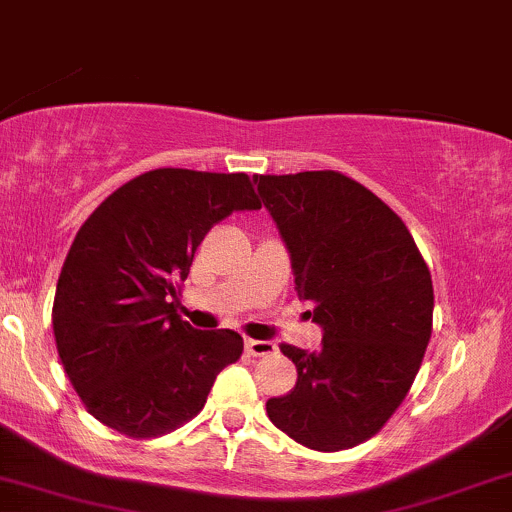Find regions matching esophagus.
<instances>
[{
	"label": "esophagus",
	"mask_w": 512,
	"mask_h": 512,
	"mask_svg": "<svg viewBox=\"0 0 512 512\" xmlns=\"http://www.w3.org/2000/svg\"><path fill=\"white\" fill-rule=\"evenodd\" d=\"M245 351H248L250 356H272L276 346L274 342H267V339H248V342H245Z\"/></svg>",
	"instance_id": "obj_1"
}]
</instances>
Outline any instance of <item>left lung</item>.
<instances>
[{
    "instance_id": "obj_1",
    "label": "left lung",
    "mask_w": 512,
    "mask_h": 512,
    "mask_svg": "<svg viewBox=\"0 0 512 512\" xmlns=\"http://www.w3.org/2000/svg\"><path fill=\"white\" fill-rule=\"evenodd\" d=\"M257 192L313 303L320 349L281 344L296 387L267 402L272 424L317 452L373 438L407 397L433 330V281L409 228L337 170L260 175Z\"/></svg>"
}]
</instances>
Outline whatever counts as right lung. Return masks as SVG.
<instances>
[{
    "mask_svg": "<svg viewBox=\"0 0 512 512\" xmlns=\"http://www.w3.org/2000/svg\"><path fill=\"white\" fill-rule=\"evenodd\" d=\"M260 207L245 173L156 168L84 221L57 281L52 330L93 419L149 440L204 409L216 375L243 354V337L180 320L182 281L216 223Z\"/></svg>",
    "mask_w": 512,
    "mask_h": 512,
    "instance_id": "right-lung-1",
    "label": "right lung"
}]
</instances>
